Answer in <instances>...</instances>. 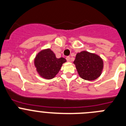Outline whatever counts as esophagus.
<instances>
[{
  "label": "esophagus",
  "mask_w": 126,
  "mask_h": 126,
  "mask_svg": "<svg viewBox=\"0 0 126 126\" xmlns=\"http://www.w3.org/2000/svg\"><path fill=\"white\" fill-rule=\"evenodd\" d=\"M66 61L68 62H71V59H70V56H66Z\"/></svg>",
  "instance_id": "1"
}]
</instances>
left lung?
Listing matches in <instances>:
<instances>
[{"label":"left lung","instance_id":"obj_1","mask_svg":"<svg viewBox=\"0 0 126 126\" xmlns=\"http://www.w3.org/2000/svg\"><path fill=\"white\" fill-rule=\"evenodd\" d=\"M79 75L86 80H94L101 75L103 61L98 55L89 52L77 53L73 62Z\"/></svg>","mask_w":126,"mask_h":126}]
</instances>
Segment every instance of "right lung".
Returning <instances> with one entry per match:
<instances>
[{
  "mask_svg": "<svg viewBox=\"0 0 126 126\" xmlns=\"http://www.w3.org/2000/svg\"><path fill=\"white\" fill-rule=\"evenodd\" d=\"M66 62L63 58H56L50 49L43 50L38 53L34 60V64L39 74L46 79H51L56 76L63 63Z\"/></svg>",
  "mask_w": 126,
  "mask_h": 126,
  "instance_id": "obj_1",
  "label": "right lung"
}]
</instances>
